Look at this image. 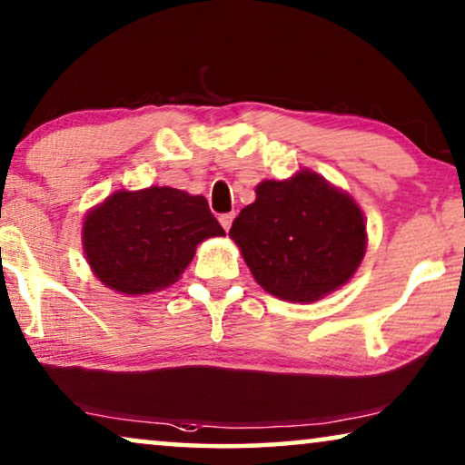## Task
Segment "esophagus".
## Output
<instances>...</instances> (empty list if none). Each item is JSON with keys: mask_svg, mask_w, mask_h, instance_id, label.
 <instances>
[{"mask_svg": "<svg viewBox=\"0 0 465 465\" xmlns=\"http://www.w3.org/2000/svg\"><path fill=\"white\" fill-rule=\"evenodd\" d=\"M219 221H221V225H223V230H225V232H230L232 221H233V213H225V214H221Z\"/></svg>", "mask_w": 465, "mask_h": 465, "instance_id": "1", "label": "esophagus"}]
</instances>
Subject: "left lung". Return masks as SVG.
<instances>
[{"label":"left lung","instance_id":"1","mask_svg":"<svg viewBox=\"0 0 465 465\" xmlns=\"http://www.w3.org/2000/svg\"><path fill=\"white\" fill-rule=\"evenodd\" d=\"M230 238L267 292L310 303L348 282L361 265L366 227L348 193L316 173L263 181L233 219Z\"/></svg>","mask_w":465,"mask_h":465}]
</instances>
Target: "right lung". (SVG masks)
<instances>
[{
	"label": "right lung",
	"mask_w": 465,
	"mask_h": 465,
	"mask_svg": "<svg viewBox=\"0 0 465 465\" xmlns=\"http://www.w3.org/2000/svg\"><path fill=\"white\" fill-rule=\"evenodd\" d=\"M225 235L204 195L173 187L117 192L84 223V251L96 278L124 295H145L179 280L195 246Z\"/></svg>",
	"instance_id": "1"
}]
</instances>
